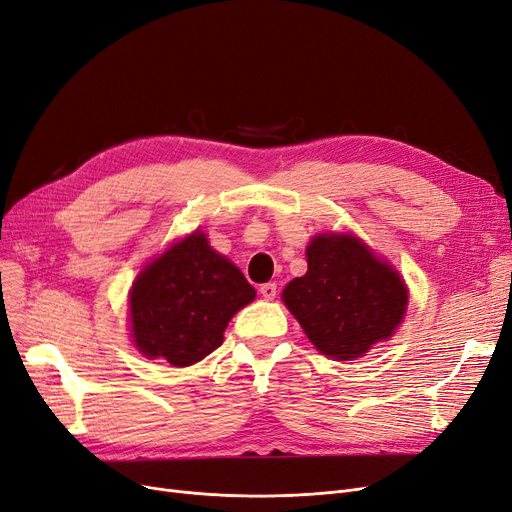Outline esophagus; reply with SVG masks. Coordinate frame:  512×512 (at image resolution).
<instances>
[{
  "label": "esophagus",
  "mask_w": 512,
  "mask_h": 512,
  "mask_svg": "<svg viewBox=\"0 0 512 512\" xmlns=\"http://www.w3.org/2000/svg\"><path fill=\"white\" fill-rule=\"evenodd\" d=\"M260 294L264 300H273L277 296V283H264L260 285Z\"/></svg>",
  "instance_id": "34e87169"
}]
</instances>
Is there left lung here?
Segmentation results:
<instances>
[{
    "instance_id": "obj_1",
    "label": "left lung",
    "mask_w": 512,
    "mask_h": 512,
    "mask_svg": "<svg viewBox=\"0 0 512 512\" xmlns=\"http://www.w3.org/2000/svg\"><path fill=\"white\" fill-rule=\"evenodd\" d=\"M306 262L309 271L281 296L319 353L351 361L393 336L410 296L391 264L344 233L317 235Z\"/></svg>"
}]
</instances>
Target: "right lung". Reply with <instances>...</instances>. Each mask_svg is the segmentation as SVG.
<instances>
[{"mask_svg": "<svg viewBox=\"0 0 512 512\" xmlns=\"http://www.w3.org/2000/svg\"><path fill=\"white\" fill-rule=\"evenodd\" d=\"M254 298L243 273L195 231L138 273L130 292L136 349L174 367L193 365L218 349L231 317Z\"/></svg>", "mask_w": 512, "mask_h": 512, "instance_id": "right-lung-1", "label": "right lung"}]
</instances>
